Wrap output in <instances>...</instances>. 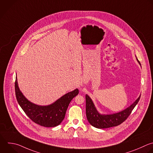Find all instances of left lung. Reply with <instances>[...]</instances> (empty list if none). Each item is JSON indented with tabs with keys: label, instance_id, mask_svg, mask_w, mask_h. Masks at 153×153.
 <instances>
[{
	"label": "left lung",
	"instance_id": "8db88e82",
	"mask_svg": "<svg viewBox=\"0 0 153 153\" xmlns=\"http://www.w3.org/2000/svg\"><path fill=\"white\" fill-rule=\"evenodd\" d=\"M139 62V61H138ZM86 115L88 122L97 128H106L117 126L123 123L130 115L132 111L137 104L140 95L128 108L117 114L102 115L98 113L91 98L86 94Z\"/></svg>",
	"mask_w": 153,
	"mask_h": 153
}]
</instances>
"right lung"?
Instances as JSON below:
<instances>
[{
  "instance_id": "obj_1",
  "label": "right lung",
  "mask_w": 153,
  "mask_h": 153,
  "mask_svg": "<svg viewBox=\"0 0 153 153\" xmlns=\"http://www.w3.org/2000/svg\"><path fill=\"white\" fill-rule=\"evenodd\" d=\"M16 96L18 103L27 116L35 123L46 127L58 126L64 120L72 99L79 94L78 89L70 92L52 105L38 106L29 101L20 91L17 77L15 82Z\"/></svg>"
}]
</instances>
